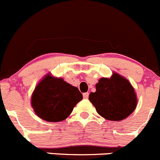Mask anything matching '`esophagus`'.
Instances as JSON below:
<instances>
[{"instance_id":"esophagus-1","label":"esophagus","mask_w":160,"mask_h":160,"mask_svg":"<svg viewBox=\"0 0 160 160\" xmlns=\"http://www.w3.org/2000/svg\"><path fill=\"white\" fill-rule=\"evenodd\" d=\"M88 95H89V93H88V92H85V93H83V97H84V99H88Z\"/></svg>"}]
</instances>
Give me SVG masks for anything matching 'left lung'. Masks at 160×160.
<instances>
[{
  "mask_svg": "<svg viewBox=\"0 0 160 160\" xmlns=\"http://www.w3.org/2000/svg\"><path fill=\"white\" fill-rule=\"evenodd\" d=\"M96 92L88 99L100 116L109 121H119L133 113L137 97L128 80L117 73L110 78H101L96 85Z\"/></svg>",
  "mask_w": 160,
  "mask_h": 160,
  "instance_id": "obj_1",
  "label": "left lung"
}]
</instances>
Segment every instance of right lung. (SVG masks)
I'll use <instances>...</instances> for the list:
<instances>
[{
	"instance_id": "1",
	"label": "right lung",
	"mask_w": 160,
	"mask_h": 160,
	"mask_svg": "<svg viewBox=\"0 0 160 160\" xmlns=\"http://www.w3.org/2000/svg\"><path fill=\"white\" fill-rule=\"evenodd\" d=\"M77 87L61 78L47 75L35 88L31 104L39 118L49 122L65 120L74 107L82 99Z\"/></svg>"
}]
</instances>
